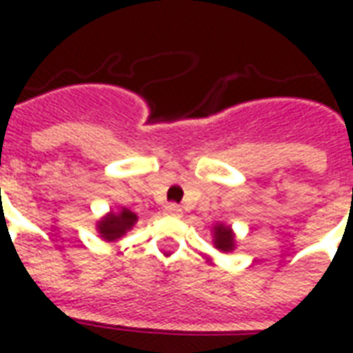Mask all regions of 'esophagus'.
Instances as JSON below:
<instances>
[{
  "label": "esophagus",
  "mask_w": 353,
  "mask_h": 353,
  "mask_svg": "<svg viewBox=\"0 0 353 353\" xmlns=\"http://www.w3.org/2000/svg\"><path fill=\"white\" fill-rule=\"evenodd\" d=\"M164 215L179 217V215H181V208L177 206V204H168V206H164Z\"/></svg>",
  "instance_id": "34e87169"
}]
</instances>
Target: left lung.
Segmentation results:
<instances>
[{"instance_id":"1","label":"left lung","mask_w":353,"mask_h":353,"mask_svg":"<svg viewBox=\"0 0 353 353\" xmlns=\"http://www.w3.org/2000/svg\"><path fill=\"white\" fill-rule=\"evenodd\" d=\"M234 244H236V240H234V232L230 229L229 225H215L214 227V245L223 253H229L234 250Z\"/></svg>"}]
</instances>
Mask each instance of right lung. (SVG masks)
<instances>
[{
  "label": "right lung",
  "mask_w": 353,
  "mask_h": 353,
  "mask_svg": "<svg viewBox=\"0 0 353 353\" xmlns=\"http://www.w3.org/2000/svg\"><path fill=\"white\" fill-rule=\"evenodd\" d=\"M136 221H138V215L130 212L128 208H121L119 212H109L105 217H101L96 229L103 240L115 242L121 236H124L134 227Z\"/></svg>",
  "instance_id": "add662e5"
}]
</instances>
